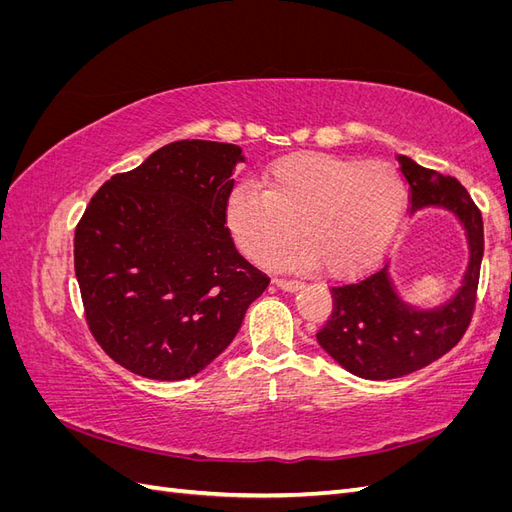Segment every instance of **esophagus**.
Returning a JSON list of instances; mask_svg holds the SVG:
<instances>
[{"label":"esophagus","instance_id":"esophagus-1","mask_svg":"<svg viewBox=\"0 0 512 512\" xmlns=\"http://www.w3.org/2000/svg\"><path fill=\"white\" fill-rule=\"evenodd\" d=\"M273 284H275L277 288L286 290V292H294V290H299V288L303 286V284H301V282H297V280H284V277H275Z\"/></svg>","mask_w":512,"mask_h":512}]
</instances>
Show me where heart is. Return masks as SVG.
Segmentation results:
<instances>
[{"mask_svg": "<svg viewBox=\"0 0 512 512\" xmlns=\"http://www.w3.org/2000/svg\"><path fill=\"white\" fill-rule=\"evenodd\" d=\"M406 183L391 164L299 153L265 173V190L239 185L226 198V226L239 250L262 260L298 226L304 243L265 260L271 267L354 277L391 245L406 211Z\"/></svg>", "mask_w": 512, "mask_h": 512, "instance_id": "obj_1", "label": "heart"}]
</instances>
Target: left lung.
Instances as JSON below:
<instances>
[{"label": "left lung", "instance_id": "left-lung-1", "mask_svg": "<svg viewBox=\"0 0 512 512\" xmlns=\"http://www.w3.org/2000/svg\"><path fill=\"white\" fill-rule=\"evenodd\" d=\"M397 160L410 183L412 213L425 207L451 211L466 230L470 258L461 286L436 307H416L401 299L389 265L356 284L331 288L333 312L316 339L350 374L367 380L412 374L457 346L472 320L485 250L483 215L468 190L455 177H444L408 156Z\"/></svg>", "mask_w": 512, "mask_h": 512}]
</instances>
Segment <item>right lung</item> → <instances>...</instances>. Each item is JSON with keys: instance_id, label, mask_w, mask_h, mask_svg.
Segmentation results:
<instances>
[{"instance_id": "1", "label": "right lung", "mask_w": 512, "mask_h": 512, "mask_svg": "<svg viewBox=\"0 0 512 512\" xmlns=\"http://www.w3.org/2000/svg\"><path fill=\"white\" fill-rule=\"evenodd\" d=\"M241 147L177 141L108 179L74 232L85 318L102 350L151 380H185L228 348L269 286L226 228Z\"/></svg>"}]
</instances>
